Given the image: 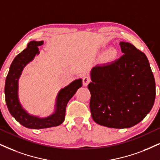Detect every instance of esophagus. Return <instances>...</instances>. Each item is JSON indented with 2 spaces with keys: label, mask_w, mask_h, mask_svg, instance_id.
Listing matches in <instances>:
<instances>
[{
  "label": "esophagus",
  "mask_w": 160,
  "mask_h": 160,
  "mask_svg": "<svg viewBox=\"0 0 160 160\" xmlns=\"http://www.w3.org/2000/svg\"><path fill=\"white\" fill-rule=\"evenodd\" d=\"M90 82L91 79L89 78H88V77H84V78H82V84H83L84 86H88V84Z\"/></svg>",
  "instance_id": "esophagus-1"
}]
</instances>
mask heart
I'll return each mask as SVG.
<instances>
[{"label": "heart", "instance_id": "heart-1", "mask_svg": "<svg viewBox=\"0 0 160 160\" xmlns=\"http://www.w3.org/2000/svg\"><path fill=\"white\" fill-rule=\"evenodd\" d=\"M114 53H115V52L114 51V49H110V50H108V52H107L106 55L108 57H112V56L114 55Z\"/></svg>", "mask_w": 160, "mask_h": 160}]
</instances>
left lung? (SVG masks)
<instances>
[{"label":"left lung","mask_w":160,"mask_h":160,"mask_svg":"<svg viewBox=\"0 0 160 160\" xmlns=\"http://www.w3.org/2000/svg\"><path fill=\"white\" fill-rule=\"evenodd\" d=\"M122 56L91 72L90 110L95 122L128 128L141 122L154 103V77L145 54L131 43H120Z\"/></svg>","instance_id":"left-lung-1"}]
</instances>
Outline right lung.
<instances>
[{"mask_svg": "<svg viewBox=\"0 0 160 160\" xmlns=\"http://www.w3.org/2000/svg\"><path fill=\"white\" fill-rule=\"evenodd\" d=\"M43 41H31L27 47L18 54L10 66L5 82V99L10 114L22 125L29 128L41 129L60 125L65 120L66 108L68 102L77 90L82 86V80L78 79L62 88L57 98L55 112L46 118H39L28 114L21 106L18 100V79L24 66L39 54L38 46L43 45Z\"/></svg>", "mask_w": 160, "mask_h": 160, "instance_id": "right-lung-1", "label": "right lung"}]
</instances>
